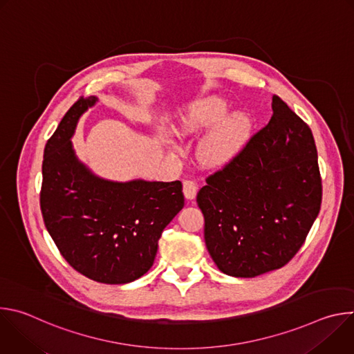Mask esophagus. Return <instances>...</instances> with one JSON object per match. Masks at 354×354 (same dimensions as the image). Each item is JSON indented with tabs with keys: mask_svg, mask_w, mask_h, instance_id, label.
<instances>
[{
	"mask_svg": "<svg viewBox=\"0 0 354 354\" xmlns=\"http://www.w3.org/2000/svg\"><path fill=\"white\" fill-rule=\"evenodd\" d=\"M183 194L187 200H193L197 194V185L193 180H183Z\"/></svg>",
	"mask_w": 354,
	"mask_h": 354,
	"instance_id": "obj_1",
	"label": "esophagus"
}]
</instances>
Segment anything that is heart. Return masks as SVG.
<instances>
[{
	"instance_id": "heart-1",
	"label": "heart",
	"mask_w": 354,
	"mask_h": 354,
	"mask_svg": "<svg viewBox=\"0 0 354 354\" xmlns=\"http://www.w3.org/2000/svg\"><path fill=\"white\" fill-rule=\"evenodd\" d=\"M230 105L223 97L206 96L193 102L179 118L182 134L209 132L197 145V157L207 167H221L232 160L252 131V120L246 113L228 116ZM171 147H176L169 142Z\"/></svg>"
}]
</instances>
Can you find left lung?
<instances>
[{
	"label": "left lung",
	"instance_id": "left-lung-1",
	"mask_svg": "<svg viewBox=\"0 0 354 354\" xmlns=\"http://www.w3.org/2000/svg\"><path fill=\"white\" fill-rule=\"evenodd\" d=\"M273 116L197 193L205 241L217 268L257 277L288 263L304 243L322 200L310 127L272 97Z\"/></svg>",
	"mask_w": 354,
	"mask_h": 354
}]
</instances>
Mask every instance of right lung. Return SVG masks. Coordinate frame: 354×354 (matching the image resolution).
<instances>
[{
	"label": "right lung",
	"mask_w": 354,
	"mask_h": 354,
	"mask_svg": "<svg viewBox=\"0 0 354 354\" xmlns=\"http://www.w3.org/2000/svg\"><path fill=\"white\" fill-rule=\"evenodd\" d=\"M96 96L80 97L48 138L43 157L40 209L63 258L105 284L137 280L153 266L164 228L182 210V183L96 176L73 148L77 123Z\"/></svg>",
	"instance_id": "1"
}]
</instances>
